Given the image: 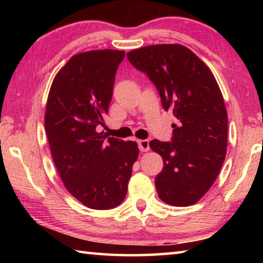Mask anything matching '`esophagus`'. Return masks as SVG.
I'll list each match as a JSON object with an SVG mask.
<instances>
[{"label": "esophagus", "instance_id": "esophagus-1", "mask_svg": "<svg viewBox=\"0 0 263 263\" xmlns=\"http://www.w3.org/2000/svg\"><path fill=\"white\" fill-rule=\"evenodd\" d=\"M138 147H139L141 152H148V151H149V141L147 139L138 140Z\"/></svg>", "mask_w": 263, "mask_h": 263}]
</instances>
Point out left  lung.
Returning a JSON list of instances; mask_svg holds the SVG:
<instances>
[{
    "label": "left lung",
    "instance_id": "8db88e82",
    "mask_svg": "<svg viewBox=\"0 0 263 263\" xmlns=\"http://www.w3.org/2000/svg\"><path fill=\"white\" fill-rule=\"evenodd\" d=\"M126 55L176 118L171 141H149L163 160L155 177L159 197L174 206L193 205L211 188L225 160L228 111L219 86L210 68L179 44L140 47Z\"/></svg>",
    "mask_w": 263,
    "mask_h": 263
}]
</instances>
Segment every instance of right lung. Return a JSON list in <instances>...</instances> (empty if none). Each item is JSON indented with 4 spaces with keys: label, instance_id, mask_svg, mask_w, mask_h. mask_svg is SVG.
I'll return each mask as SVG.
<instances>
[{
    "label": "right lung",
    "instance_id": "obj_1",
    "mask_svg": "<svg viewBox=\"0 0 263 263\" xmlns=\"http://www.w3.org/2000/svg\"><path fill=\"white\" fill-rule=\"evenodd\" d=\"M124 51L97 50L73 55L53 80L45 130L53 161L65 188L94 210L118 206L126 196L136 141L108 137L104 124L115 75Z\"/></svg>",
    "mask_w": 263,
    "mask_h": 263
}]
</instances>
